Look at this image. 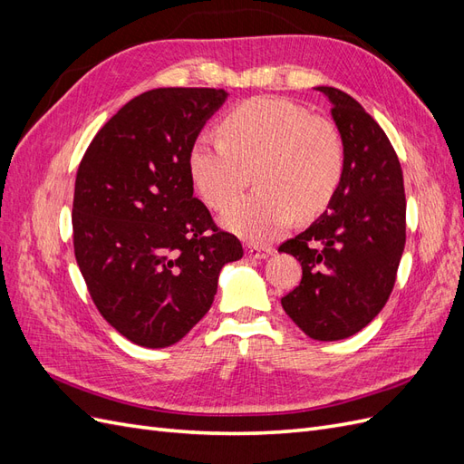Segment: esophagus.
I'll return each instance as SVG.
<instances>
[{
    "mask_svg": "<svg viewBox=\"0 0 464 464\" xmlns=\"http://www.w3.org/2000/svg\"><path fill=\"white\" fill-rule=\"evenodd\" d=\"M271 254H273L271 247H261V246H251V244L246 246V256L249 259H266Z\"/></svg>",
    "mask_w": 464,
    "mask_h": 464,
    "instance_id": "1",
    "label": "esophagus"
}]
</instances>
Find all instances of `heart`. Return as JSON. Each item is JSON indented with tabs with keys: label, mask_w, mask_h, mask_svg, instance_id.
Segmentation results:
<instances>
[{
	"label": "heart",
	"mask_w": 464,
	"mask_h": 464,
	"mask_svg": "<svg viewBox=\"0 0 464 464\" xmlns=\"http://www.w3.org/2000/svg\"><path fill=\"white\" fill-rule=\"evenodd\" d=\"M220 137L195 139L188 166L195 189L215 210L230 207L256 170L259 189L236 203L222 224L254 244L273 242L294 217L325 210L344 174L339 130L285 98H251L220 121Z\"/></svg>",
	"instance_id": "b5f03b06"
}]
</instances>
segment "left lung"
Wrapping results in <instances>:
<instances>
[{
	"label": "left lung",
	"instance_id": "obj_1",
	"mask_svg": "<svg viewBox=\"0 0 464 464\" xmlns=\"http://www.w3.org/2000/svg\"><path fill=\"white\" fill-rule=\"evenodd\" d=\"M317 91L333 104L344 174L327 213L278 247L302 263L300 285L280 304L307 336L341 341L391 296L406 242V198L399 157L379 123L350 94Z\"/></svg>",
	"mask_w": 464,
	"mask_h": 464
}]
</instances>
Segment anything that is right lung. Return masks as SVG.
I'll return each mask as SVG.
<instances>
[{
	"label": "right lung",
	"instance_id": "1",
	"mask_svg": "<svg viewBox=\"0 0 464 464\" xmlns=\"http://www.w3.org/2000/svg\"><path fill=\"white\" fill-rule=\"evenodd\" d=\"M222 89H152L94 135L73 195V247L96 310L145 348L178 343L213 305L220 269L242 259L193 198L189 149Z\"/></svg>",
	"mask_w": 464,
	"mask_h": 464
}]
</instances>
